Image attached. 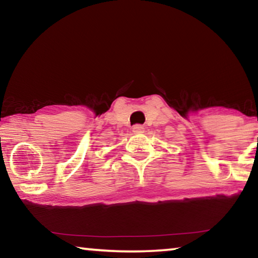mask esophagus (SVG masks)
<instances>
[{"mask_svg":"<svg viewBox=\"0 0 258 258\" xmlns=\"http://www.w3.org/2000/svg\"><path fill=\"white\" fill-rule=\"evenodd\" d=\"M133 132L136 134H142L145 132V127L142 125H134L133 126Z\"/></svg>","mask_w":258,"mask_h":258,"instance_id":"esophagus-1","label":"esophagus"}]
</instances>
